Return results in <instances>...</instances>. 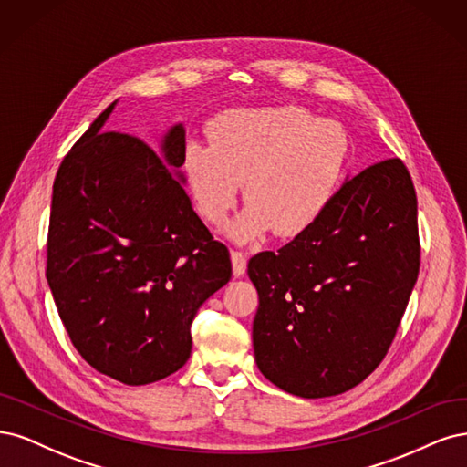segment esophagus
I'll list each match as a JSON object with an SVG mask.
<instances>
[{
  "label": "esophagus",
  "instance_id": "34e87169",
  "mask_svg": "<svg viewBox=\"0 0 467 467\" xmlns=\"http://www.w3.org/2000/svg\"><path fill=\"white\" fill-rule=\"evenodd\" d=\"M231 260H233V272L236 277L246 274V255L240 250H231Z\"/></svg>",
  "mask_w": 467,
  "mask_h": 467
}]
</instances>
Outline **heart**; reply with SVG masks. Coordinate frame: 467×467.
Wrapping results in <instances>:
<instances>
[{
  "instance_id": "1",
  "label": "heart",
  "mask_w": 467,
  "mask_h": 467,
  "mask_svg": "<svg viewBox=\"0 0 467 467\" xmlns=\"http://www.w3.org/2000/svg\"><path fill=\"white\" fill-rule=\"evenodd\" d=\"M349 153V133L339 122L287 104L221 114L212 145L190 143L182 167L205 223L224 219L246 180L250 203L229 233L250 240L274 229L279 238H295L334 202Z\"/></svg>"
}]
</instances>
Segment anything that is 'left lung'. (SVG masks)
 <instances>
[{"label": "left lung", "mask_w": 467, "mask_h": 467, "mask_svg": "<svg viewBox=\"0 0 467 467\" xmlns=\"http://www.w3.org/2000/svg\"><path fill=\"white\" fill-rule=\"evenodd\" d=\"M419 265L411 174L398 157L374 162L306 233L250 258L255 365L300 398L348 392L386 357Z\"/></svg>", "instance_id": "1"}]
</instances>
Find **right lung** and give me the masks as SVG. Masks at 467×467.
Returning <instances> with one entry per match:
<instances>
[{
	"label": "right lung",
	"mask_w": 467,
	"mask_h": 467,
	"mask_svg": "<svg viewBox=\"0 0 467 467\" xmlns=\"http://www.w3.org/2000/svg\"><path fill=\"white\" fill-rule=\"evenodd\" d=\"M112 109L57 169L47 279L87 363L143 386L184 367L195 314L229 283L233 265L172 171L184 162V128L164 138L162 159L138 135L102 130Z\"/></svg>",
	"instance_id": "add662e5"
}]
</instances>
